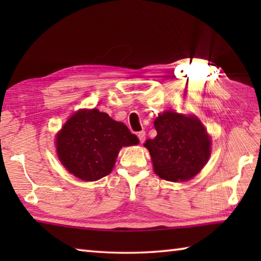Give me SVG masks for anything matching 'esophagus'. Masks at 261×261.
<instances>
[{
	"mask_svg": "<svg viewBox=\"0 0 261 261\" xmlns=\"http://www.w3.org/2000/svg\"><path fill=\"white\" fill-rule=\"evenodd\" d=\"M138 138H139V141L141 144L144 143L145 141V139H146V132L145 131H140V132H138Z\"/></svg>",
	"mask_w": 261,
	"mask_h": 261,
	"instance_id": "esophagus-1",
	"label": "esophagus"
}]
</instances>
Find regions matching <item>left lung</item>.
Masks as SVG:
<instances>
[{
  "instance_id": "8db88e82",
  "label": "left lung",
  "mask_w": 261,
  "mask_h": 261,
  "mask_svg": "<svg viewBox=\"0 0 261 261\" xmlns=\"http://www.w3.org/2000/svg\"><path fill=\"white\" fill-rule=\"evenodd\" d=\"M155 138L145 146L151 154L155 174L178 182L196 176L211 154V139L197 117L166 112L155 118Z\"/></svg>"
}]
</instances>
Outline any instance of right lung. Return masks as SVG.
Here are the masks:
<instances>
[{
  "mask_svg": "<svg viewBox=\"0 0 261 261\" xmlns=\"http://www.w3.org/2000/svg\"><path fill=\"white\" fill-rule=\"evenodd\" d=\"M136 144L138 138L125 124L98 109L79 110L56 138L62 165L83 180H98L107 176L120 149Z\"/></svg>",
  "mask_w": 261,
  "mask_h": 261,
  "instance_id": "right-lung-1",
  "label": "right lung"
}]
</instances>
